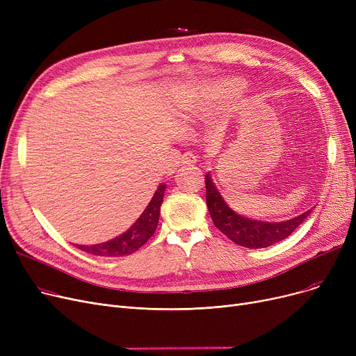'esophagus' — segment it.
Wrapping results in <instances>:
<instances>
[{
    "instance_id": "1",
    "label": "esophagus",
    "mask_w": 356,
    "mask_h": 356,
    "mask_svg": "<svg viewBox=\"0 0 356 356\" xmlns=\"http://www.w3.org/2000/svg\"><path fill=\"white\" fill-rule=\"evenodd\" d=\"M180 163H181V164L192 165V164L196 163V157H195L192 153H184V154L180 157Z\"/></svg>"
}]
</instances>
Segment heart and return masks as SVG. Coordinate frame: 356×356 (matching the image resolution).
Segmentation results:
<instances>
[{
    "mask_svg": "<svg viewBox=\"0 0 356 356\" xmlns=\"http://www.w3.org/2000/svg\"><path fill=\"white\" fill-rule=\"evenodd\" d=\"M235 86V85H231ZM223 98L222 86H204L195 92L191 97V108L186 111L180 117V127L183 129H189L196 118L209 117L215 106L220 104Z\"/></svg>",
    "mask_w": 356,
    "mask_h": 356,
    "instance_id": "obj_1",
    "label": "heart"
}]
</instances>
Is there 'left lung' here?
Returning <instances> with one entry per match:
<instances>
[{
  "mask_svg": "<svg viewBox=\"0 0 356 356\" xmlns=\"http://www.w3.org/2000/svg\"><path fill=\"white\" fill-rule=\"evenodd\" d=\"M204 184H207V204L215 227L235 244L245 248H266L286 239L312 212V209H309L302 215L283 222L250 219L238 215L228 207L209 173L204 176Z\"/></svg>",
  "mask_w": 356,
  "mask_h": 356,
  "instance_id": "left-lung-1",
  "label": "left lung"
}]
</instances>
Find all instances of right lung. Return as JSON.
I'll return each mask as SVG.
<instances>
[{
	"mask_svg": "<svg viewBox=\"0 0 356 356\" xmlns=\"http://www.w3.org/2000/svg\"><path fill=\"white\" fill-rule=\"evenodd\" d=\"M164 192H165V184H160L153 199L149 200L147 208L141 213V216L134 222V225H131V228L127 232L121 234L114 239L102 242V244L76 245V247L88 254L99 255V257H124V255L136 252L156 232Z\"/></svg>",
	"mask_w": 356,
	"mask_h": 356,
	"instance_id": "1",
	"label": "right lung"
}]
</instances>
